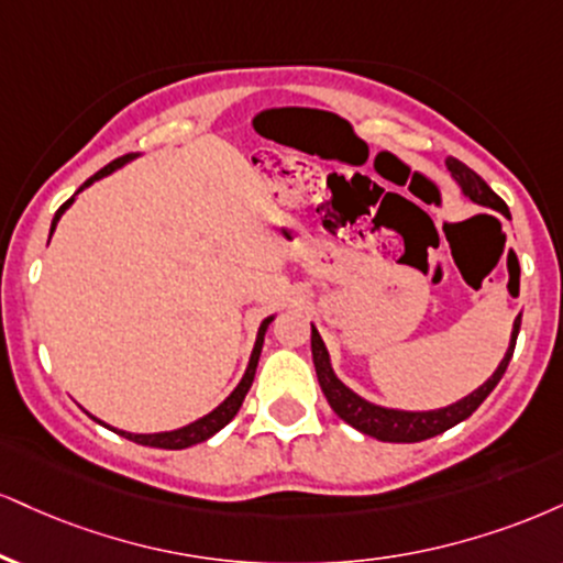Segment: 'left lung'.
<instances>
[{
    "label": "left lung",
    "mask_w": 563,
    "mask_h": 563,
    "mask_svg": "<svg viewBox=\"0 0 563 563\" xmlns=\"http://www.w3.org/2000/svg\"><path fill=\"white\" fill-rule=\"evenodd\" d=\"M445 167L451 170V178L459 183L464 196H470L475 205H483L487 209H496L504 217H509V207L500 201V196L493 191L487 183L479 178L475 170L464 165V162L449 157L445 159ZM519 324H521V314L514 320L511 328V341L509 349H506L504 358H500L498 369L493 372L487 380L479 385L477 390H472L470 396L459 398L456 404L451 406H440V409H428V411H406V409H388V406H377L362 398L358 393H354L349 385H343L338 380V375L333 372V364H330V354L324 349L322 335L317 333V328L311 324V358H314V369H317V380H320V388L328 398L330 409L335 411L343 422H349L351 428H356L364 435H372L377 440H385V443H419V440H428L432 435H440V432L451 430L453 424L464 422L466 417H472V411H477V406L490 396V390L496 388L504 377L506 367H509L514 346H517V335H519Z\"/></svg>",
    "instance_id": "8db88e82"
}]
</instances>
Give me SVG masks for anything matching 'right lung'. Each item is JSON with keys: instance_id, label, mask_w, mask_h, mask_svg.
<instances>
[{"instance_id": "add662e5", "label": "right lung", "mask_w": 563, "mask_h": 563, "mask_svg": "<svg viewBox=\"0 0 563 563\" xmlns=\"http://www.w3.org/2000/svg\"><path fill=\"white\" fill-rule=\"evenodd\" d=\"M135 157H139V152H135V154H125V157H118V159H112L110 165H107V167H101V170H99L97 175H91V178H88V180L84 183V186H80L78 191L73 194L70 199H67L65 205L57 209V214H54V220H52V233H54V228H57L59 217L65 214V209L70 207L73 201H76V196H78L80 191H84V188L91 186L93 180H101V178H104V175H110V173H114V170H120V167L128 165V162H133ZM49 239H52V235H49ZM273 320H275V317H267V320H264V322L260 324V333H256V343H254L252 358H249V367H246V372H243L241 383L235 385V390L230 393V396H228L225 401H222L220 406H217V409H212V411H209V415H205V417H201V419H196V422L186 424V428H178V430H167V432H148V435H144V432H125V430L110 428V424H104V422H101V419H97V417H93V415H88V417H91L93 422L104 424L107 430L118 432V435H123V438H128V440H133V443H139V445H152V449L180 451V449H188V445L205 443V440L212 438L214 432H220V430L225 428V424L230 422V419H233L235 415H239V409H241L243 398H246V393H249V388H252V383H254V375H256V364H260V354H262L264 333H267L269 322H273Z\"/></svg>"}]
</instances>
